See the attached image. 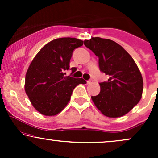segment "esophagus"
Here are the masks:
<instances>
[{"instance_id": "obj_1", "label": "esophagus", "mask_w": 158, "mask_h": 158, "mask_svg": "<svg viewBox=\"0 0 158 158\" xmlns=\"http://www.w3.org/2000/svg\"><path fill=\"white\" fill-rule=\"evenodd\" d=\"M92 81H93L92 79H89V80L87 81V83H88V84H90V83H92Z\"/></svg>"}]
</instances>
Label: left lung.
<instances>
[{
    "mask_svg": "<svg viewBox=\"0 0 158 158\" xmlns=\"http://www.w3.org/2000/svg\"><path fill=\"white\" fill-rule=\"evenodd\" d=\"M84 44L98 56L100 71L109 77L99 83L100 93L91 97L92 100L106 117H122L142 97L143 81L138 67L126 50L112 40L95 37Z\"/></svg>",
    "mask_w": 158,
    "mask_h": 158,
    "instance_id": "obj_1",
    "label": "left lung"
}]
</instances>
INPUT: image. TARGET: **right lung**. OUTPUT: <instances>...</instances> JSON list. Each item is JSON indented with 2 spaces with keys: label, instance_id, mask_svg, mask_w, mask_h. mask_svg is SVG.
Instances as JSON below:
<instances>
[{
  "label": "right lung",
  "instance_id": "obj_1",
  "mask_svg": "<svg viewBox=\"0 0 158 158\" xmlns=\"http://www.w3.org/2000/svg\"><path fill=\"white\" fill-rule=\"evenodd\" d=\"M83 41L76 38L54 39L41 48L29 67L25 78V91L34 108L45 116H54L68 105L73 90L85 84L82 78L65 77L70 60L76 48Z\"/></svg>",
  "mask_w": 158,
  "mask_h": 158
}]
</instances>
